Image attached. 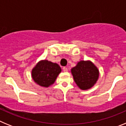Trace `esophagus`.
Returning <instances> with one entry per match:
<instances>
[{
	"mask_svg": "<svg viewBox=\"0 0 126 126\" xmlns=\"http://www.w3.org/2000/svg\"><path fill=\"white\" fill-rule=\"evenodd\" d=\"M63 71H64V72H67L68 69H67V67H63Z\"/></svg>",
	"mask_w": 126,
	"mask_h": 126,
	"instance_id": "obj_1",
	"label": "esophagus"
}]
</instances>
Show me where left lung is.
I'll use <instances>...</instances> for the list:
<instances>
[{
    "label": "left lung",
    "instance_id": "1",
    "mask_svg": "<svg viewBox=\"0 0 126 126\" xmlns=\"http://www.w3.org/2000/svg\"><path fill=\"white\" fill-rule=\"evenodd\" d=\"M75 83L80 89L86 90L93 87L99 77V71L93 62L81 61L71 69Z\"/></svg>",
    "mask_w": 126,
    "mask_h": 126
}]
</instances>
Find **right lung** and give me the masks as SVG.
Here are the masks:
<instances>
[{"instance_id": "right-lung-1", "label": "right lung", "mask_w": 126, "mask_h": 126, "mask_svg": "<svg viewBox=\"0 0 126 126\" xmlns=\"http://www.w3.org/2000/svg\"><path fill=\"white\" fill-rule=\"evenodd\" d=\"M61 71V67L56 63L43 60L32 69V78L38 85L47 88L54 83Z\"/></svg>"}]
</instances>
